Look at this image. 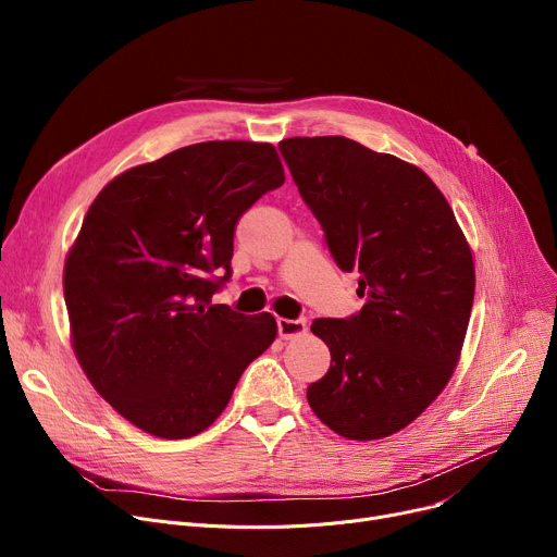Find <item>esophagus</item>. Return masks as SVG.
Wrapping results in <instances>:
<instances>
[{
	"mask_svg": "<svg viewBox=\"0 0 557 557\" xmlns=\"http://www.w3.org/2000/svg\"><path fill=\"white\" fill-rule=\"evenodd\" d=\"M277 332L282 338H296L307 332V320L305 318H296V320L277 318Z\"/></svg>",
	"mask_w": 557,
	"mask_h": 557,
	"instance_id": "34e87169",
	"label": "esophagus"
}]
</instances>
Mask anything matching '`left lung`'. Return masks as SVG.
<instances>
[{"label":"left lung","instance_id":"8db88e82","mask_svg":"<svg viewBox=\"0 0 557 557\" xmlns=\"http://www.w3.org/2000/svg\"><path fill=\"white\" fill-rule=\"evenodd\" d=\"M280 153L366 298L355 315L313 320L332 366L307 388L309 406L349 441L386 437L443 393L458 363L474 302L472 250L422 169L341 135L288 137Z\"/></svg>","mask_w":557,"mask_h":557}]
</instances>
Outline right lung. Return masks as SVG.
Instances as JSON below:
<instances>
[{"label":"right lung","instance_id":"obj_1","mask_svg":"<svg viewBox=\"0 0 557 557\" xmlns=\"http://www.w3.org/2000/svg\"><path fill=\"white\" fill-rule=\"evenodd\" d=\"M282 185L271 144L200 141L116 175L87 210L65 261L72 345L141 431L181 441L208 429L275 341L271 313L248 318L212 296L232 275L239 219Z\"/></svg>","mask_w":557,"mask_h":557}]
</instances>
